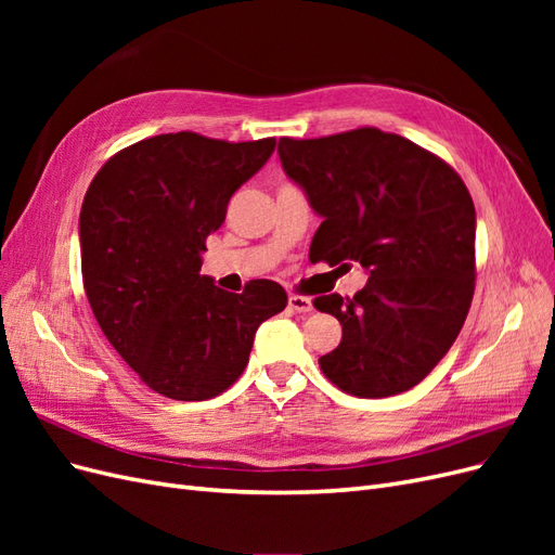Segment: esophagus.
Masks as SVG:
<instances>
[{"mask_svg": "<svg viewBox=\"0 0 555 555\" xmlns=\"http://www.w3.org/2000/svg\"><path fill=\"white\" fill-rule=\"evenodd\" d=\"M289 308L298 314H308L312 312V300L308 296H300V294H292L289 296Z\"/></svg>", "mask_w": 555, "mask_h": 555, "instance_id": "34e87169", "label": "esophagus"}]
</instances>
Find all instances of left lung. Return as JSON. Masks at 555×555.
<instances>
[{
    "label": "left lung",
    "mask_w": 555,
    "mask_h": 555,
    "mask_svg": "<svg viewBox=\"0 0 555 555\" xmlns=\"http://www.w3.org/2000/svg\"><path fill=\"white\" fill-rule=\"evenodd\" d=\"M284 171L324 217L310 261L351 268L354 296H317L343 324L319 359L345 393L386 398L412 389L447 354L475 294V204L438 155L398 133L359 127L322 139H280Z\"/></svg>",
    "instance_id": "1"
}]
</instances>
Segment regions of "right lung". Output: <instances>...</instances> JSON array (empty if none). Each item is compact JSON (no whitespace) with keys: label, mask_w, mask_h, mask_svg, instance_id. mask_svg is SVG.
<instances>
[{"label":"right lung","mask_w":555,"mask_h":555,"mask_svg":"<svg viewBox=\"0 0 555 555\" xmlns=\"http://www.w3.org/2000/svg\"><path fill=\"white\" fill-rule=\"evenodd\" d=\"M273 150L275 139L159 133L115 153L82 198L90 308L117 354L166 398L227 391L245 371L257 328L287 308L273 280H249L231 294L201 275V251L222 227L229 198Z\"/></svg>","instance_id":"1"}]
</instances>
